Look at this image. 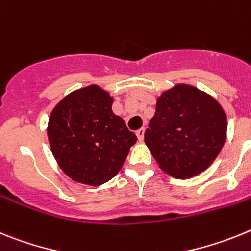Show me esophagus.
Masks as SVG:
<instances>
[{"mask_svg":"<svg viewBox=\"0 0 251 251\" xmlns=\"http://www.w3.org/2000/svg\"><path fill=\"white\" fill-rule=\"evenodd\" d=\"M144 132H145V127L139 128L138 131H136V136H138L139 141H143L144 140Z\"/></svg>","mask_w":251,"mask_h":251,"instance_id":"esophagus-1","label":"esophagus"}]
</instances>
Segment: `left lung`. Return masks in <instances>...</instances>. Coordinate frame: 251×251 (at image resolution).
Wrapping results in <instances>:
<instances>
[{
    "label": "left lung",
    "mask_w": 251,
    "mask_h": 251,
    "mask_svg": "<svg viewBox=\"0 0 251 251\" xmlns=\"http://www.w3.org/2000/svg\"><path fill=\"white\" fill-rule=\"evenodd\" d=\"M226 130V113L216 100L193 86L177 84L158 97L144 139L162 171L186 179L212 164Z\"/></svg>",
    "instance_id": "1"
}]
</instances>
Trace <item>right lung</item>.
Masks as SVG:
<instances>
[{"mask_svg":"<svg viewBox=\"0 0 251 251\" xmlns=\"http://www.w3.org/2000/svg\"><path fill=\"white\" fill-rule=\"evenodd\" d=\"M112 103L110 93L92 84L65 96L50 113V149L75 182L96 187L112 179L138 140Z\"/></svg>","mask_w":251,"mask_h":251,"instance_id":"obj_1","label":"right lung"}]
</instances>
